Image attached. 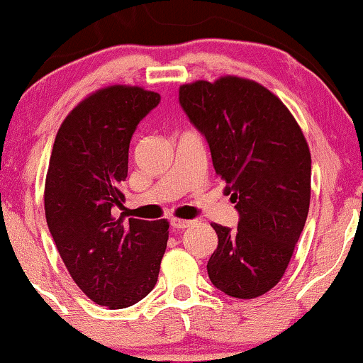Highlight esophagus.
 <instances>
[{"instance_id": "1", "label": "esophagus", "mask_w": 363, "mask_h": 363, "mask_svg": "<svg viewBox=\"0 0 363 363\" xmlns=\"http://www.w3.org/2000/svg\"><path fill=\"white\" fill-rule=\"evenodd\" d=\"M170 223L173 228H177V230H185V228L193 225L191 220H180V218H172Z\"/></svg>"}]
</instances>
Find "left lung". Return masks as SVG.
<instances>
[{"label": "left lung", "mask_w": 363, "mask_h": 363, "mask_svg": "<svg viewBox=\"0 0 363 363\" xmlns=\"http://www.w3.org/2000/svg\"><path fill=\"white\" fill-rule=\"evenodd\" d=\"M178 101L206 138L236 230L213 223L218 247L208 261L216 289L255 299L281 281L311 203V152L301 127L274 94L250 79L185 84Z\"/></svg>", "instance_id": "obj_1"}]
</instances>
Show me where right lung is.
I'll return each mask as SVG.
<instances>
[{"label":"right lung","mask_w":363,"mask_h":363,"mask_svg":"<svg viewBox=\"0 0 363 363\" xmlns=\"http://www.w3.org/2000/svg\"><path fill=\"white\" fill-rule=\"evenodd\" d=\"M160 104L157 92L111 86L66 117L54 140L44 190L51 236L74 282L111 309L137 304L157 284L168 221L112 216L137 125Z\"/></svg>","instance_id":"add662e5"}]
</instances>
